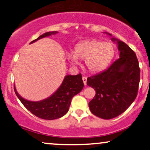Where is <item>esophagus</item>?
I'll return each mask as SVG.
<instances>
[{"mask_svg":"<svg viewBox=\"0 0 150 150\" xmlns=\"http://www.w3.org/2000/svg\"><path fill=\"white\" fill-rule=\"evenodd\" d=\"M82 80H83V82H84V84L86 86V80H87V77H82Z\"/></svg>","mask_w":150,"mask_h":150,"instance_id":"esophagus-1","label":"esophagus"}]
</instances>
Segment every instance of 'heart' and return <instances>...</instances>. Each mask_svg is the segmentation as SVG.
Here are the masks:
<instances>
[{
  "label": "heart",
  "instance_id": "obj_1",
  "mask_svg": "<svg viewBox=\"0 0 150 150\" xmlns=\"http://www.w3.org/2000/svg\"><path fill=\"white\" fill-rule=\"evenodd\" d=\"M115 55V48L110 42L91 39L83 41L75 45L74 54L69 53L67 59L72 65L79 64V59H85V66L93 73L104 71Z\"/></svg>",
  "mask_w": 150,
  "mask_h": 150
}]
</instances>
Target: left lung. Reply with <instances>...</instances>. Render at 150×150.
Wrapping results in <instances>:
<instances>
[{"label": "left lung", "mask_w": 150, "mask_h": 150, "mask_svg": "<svg viewBox=\"0 0 150 150\" xmlns=\"http://www.w3.org/2000/svg\"><path fill=\"white\" fill-rule=\"evenodd\" d=\"M111 40L116 43L120 58L109 69L88 77L86 81L87 85L96 91L88 103L89 109L93 114L105 120L118 116L133 103L140 82V68L135 52L116 38Z\"/></svg>", "instance_id": "left-lung-1"}]
</instances>
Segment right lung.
<instances>
[{
	"label": "right lung",
	"mask_w": 150,
	"mask_h": 150,
	"mask_svg": "<svg viewBox=\"0 0 150 150\" xmlns=\"http://www.w3.org/2000/svg\"><path fill=\"white\" fill-rule=\"evenodd\" d=\"M58 32H48L39 36L30 44L44 37L56 35ZM84 87L81 75H67L64 77L60 86L48 98L40 101H30L25 99L17 92L14 85L15 93L24 107L38 117L44 120H54L64 116L69 109L71 100L74 96L78 94Z\"/></svg>",
	"instance_id": "add662e5"
}]
</instances>
